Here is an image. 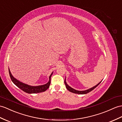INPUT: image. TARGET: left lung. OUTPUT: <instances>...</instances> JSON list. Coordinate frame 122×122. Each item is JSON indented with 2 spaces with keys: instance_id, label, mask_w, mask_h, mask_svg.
Instances as JSON below:
<instances>
[{
  "instance_id": "1",
  "label": "left lung",
  "mask_w": 122,
  "mask_h": 122,
  "mask_svg": "<svg viewBox=\"0 0 122 122\" xmlns=\"http://www.w3.org/2000/svg\"><path fill=\"white\" fill-rule=\"evenodd\" d=\"M102 81L99 82V83H98L96 85L94 86V87H92L91 88H89V89H88V90H85V91H78V90H75V89L72 88V87H71L70 86H69L67 84V83L66 82V78H65V85H66V87L67 90L69 91V92H71V93H75V94H87L88 93H89V92H91L92 91H93L94 88H95L101 82H102Z\"/></svg>"
}]
</instances>
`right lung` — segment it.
Wrapping results in <instances>:
<instances>
[{
    "label": "right lung",
    "instance_id": "add662e5",
    "mask_svg": "<svg viewBox=\"0 0 122 122\" xmlns=\"http://www.w3.org/2000/svg\"><path fill=\"white\" fill-rule=\"evenodd\" d=\"M9 72L10 78L13 83L16 86L20 88V90H22L24 92H25L26 93L28 94L41 93V92L46 91L47 89H48L50 86V83H51V77L53 73V72L51 74V75L50 76L49 81L46 84L39 86H31L28 84H26L25 83H24L19 81V80H17L11 74L9 68Z\"/></svg>",
    "mask_w": 122,
    "mask_h": 122
}]
</instances>
